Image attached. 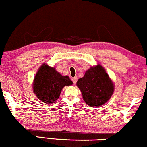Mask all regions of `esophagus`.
<instances>
[{"label":"esophagus","instance_id":"34e87169","mask_svg":"<svg viewBox=\"0 0 147 147\" xmlns=\"http://www.w3.org/2000/svg\"><path fill=\"white\" fill-rule=\"evenodd\" d=\"M77 80H78V78L76 76L72 78V81H73L74 84H76V82H77Z\"/></svg>","mask_w":147,"mask_h":147}]
</instances>
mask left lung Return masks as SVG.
I'll list each match as a JSON object with an SVG mask.
<instances>
[{
	"instance_id": "obj_1",
	"label": "left lung",
	"mask_w": 147,
	"mask_h": 147,
	"mask_svg": "<svg viewBox=\"0 0 147 147\" xmlns=\"http://www.w3.org/2000/svg\"><path fill=\"white\" fill-rule=\"evenodd\" d=\"M76 85L82 93L84 101L91 107L106 104L115 90L113 82L100 65L88 69L84 77L78 79Z\"/></svg>"
}]
</instances>
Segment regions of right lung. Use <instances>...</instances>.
<instances>
[{
  "label": "right lung",
  "mask_w": 147,
  "mask_h": 147,
  "mask_svg": "<svg viewBox=\"0 0 147 147\" xmlns=\"http://www.w3.org/2000/svg\"><path fill=\"white\" fill-rule=\"evenodd\" d=\"M72 84L67 76H62L55 68L43 63L36 74L32 88L39 100L44 104H52L59 99L63 88Z\"/></svg>",
  "instance_id": "add662e5"
}]
</instances>
